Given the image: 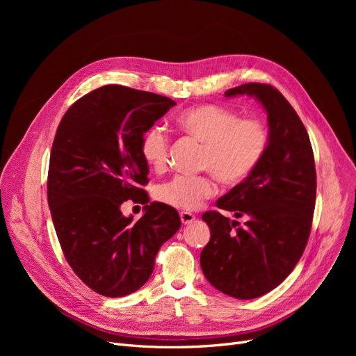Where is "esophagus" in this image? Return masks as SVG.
Instances as JSON below:
<instances>
[{"label": "esophagus", "mask_w": 356, "mask_h": 356, "mask_svg": "<svg viewBox=\"0 0 356 356\" xmlns=\"http://www.w3.org/2000/svg\"><path fill=\"white\" fill-rule=\"evenodd\" d=\"M180 219H181V223L183 225H191V223L196 219V216L191 212H181L180 213Z\"/></svg>", "instance_id": "34e87169"}]
</instances>
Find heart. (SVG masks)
<instances>
[{
    "instance_id": "obj_1",
    "label": "heart",
    "mask_w": 356,
    "mask_h": 356,
    "mask_svg": "<svg viewBox=\"0 0 356 356\" xmlns=\"http://www.w3.org/2000/svg\"><path fill=\"white\" fill-rule=\"evenodd\" d=\"M176 122L183 133L204 144L202 168L212 172L225 184L244 181L267 153V125L257 118H239L238 112L231 108L197 105L183 111ZM168 148L170 140L161 127L148 128L141 138V156L154 170H163L167 165ZM215 192L212 176L177 175L160 184L156 196L176 209L196 211Z\"/></svg>"
}]
</instances>
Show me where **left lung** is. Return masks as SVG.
I'll return each mask as SVG.
<instances>
[{"instance_id":"8db88e82","label":"left lung","mask_w":356,"mask_h":356,"mask_svg":"<svg viewBox=\"0 0 356 356\" xmlns=\"http://www.w3.org/2000/svg\"><path fill=\"white\" fill-rule=\"evenodd\" d=\"M248 95L264 106L270 143L267 153L244 181L216 207L247 218L236 220L211 211L202 215L211 241L200 252L208 282L241 300L263 296L293 271L303 255L316 202V168L307 131L289 101L266 83H245L227 98Z\"/></svg>"}]
</instances>
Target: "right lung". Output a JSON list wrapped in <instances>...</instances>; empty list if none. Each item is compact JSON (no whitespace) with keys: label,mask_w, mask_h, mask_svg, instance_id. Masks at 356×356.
<instances>
[{"label":"right lung","mask_w":356,"mask_h":356,"mask_svg":"<svg viewBox=\"0 0 356 356\" xmlns=\"http://www.w3.org/2000/svg\"><path fill=\"white\" fill-rule=\"evenodd\" d=\"M176 102L121 85L89 92L63 115L53 141L47 202L66 261L82 282L106 297L145 284L160 247L180 228L175 208L149 202L141 138ZM146 204L137 222L120 204Z\"/></svg>","instance_id":"add662e5"}]
</instances>
